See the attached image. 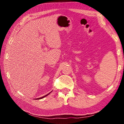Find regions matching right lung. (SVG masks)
I'll use <instances>...</instances> for the list:
<instances>
[{
	"label": "right lung",
	"mask_w": 124,
	"mask_h": 124,
	"mask_svg": "<svg viewBox=\"0 0 124 124\" xmlns=\"http://www.w3.org/2000/svg\"><path fill=\"white\" fill-rule=\"evenodd\" d=\"M50 93H50H48V94H47V95H45V96H43V97H40V98H37V99H36V100H40V99H42V98H44L45 97H46V96H47V95H49Z\"/></svg>",
	"instance_id": "right-lung-1"
}]
</instances>
